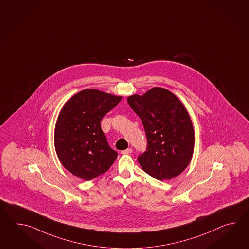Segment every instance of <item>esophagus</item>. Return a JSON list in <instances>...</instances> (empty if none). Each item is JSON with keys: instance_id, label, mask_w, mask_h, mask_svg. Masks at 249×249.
Wrapping results in <instances>:
<instances>
[{"instance_id": "obj_1", "label": "esophagus", "mask_w": 249, "mask_h": 249, "mask_svg": "<svg viewBox=\"0 0 249 249\" xmlns=\"http://www.w3.org/2000/svg\"><path fill=\"white\" fill-rule=\"evenodd\" d=\"M132 152V149L131 148H127L125 150H123L122 154H131Z\"/></svg>"}]
</instances>
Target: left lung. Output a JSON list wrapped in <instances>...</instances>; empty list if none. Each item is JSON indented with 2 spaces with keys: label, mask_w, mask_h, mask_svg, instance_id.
I'll return each instance as SVG.
<instances>
[{
  "label": "left lung",
  "mask_w": 249,
  "mask_h": 249,
  "mask_svg": "<svg viewBox=\"0 0 249 249\" xmlns=\"http://www.w3.org/2000/svg\"><path fill=\"white\" fill-rule=\"evenodd\" d=\"M127 101L147 136V150L138 158L142 169L159 180L180 175L191 162L195 145L192 122L182 102L161 87L129 96Z\"/></svg>",
  "instance_id": "obj_1"
}]
</instances>
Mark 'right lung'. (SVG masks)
<instances>
[{
    "label": "right lung",
    "mask_w": 249,
    "mask_h": 249,
    "mask_svg": "<svg viewBox=\"0 0 249 249\" xmlns=\"http://www.w3.org/2000/svg\"><path fill=\"white\" fill-rule=\"evenodd\" d=\"M121 99L85 89L65 103L55 125L54 145L60 163L71 174L90 180L104 174L115 162L117 151L107 142L101 121Z\"/></svg>",
    "instance_id": "1"
}]
</instances>
